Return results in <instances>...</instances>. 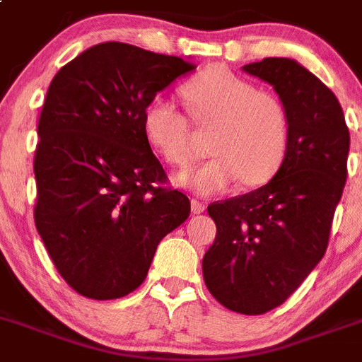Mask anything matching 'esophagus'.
Returning a JSON list of instances; mask_svg holds the SVG:
<instances>
[{
  "label": "esophagus",
  "instance_id": "esophagus-1",
  "mask_svg": "<svg viewBox=\"0 0 362 362\" xmlns=\"http://www.w3.org/2000/svg\"><path fill=\"white\" fill-rule=\"evenodd\" d=\"M191 209H192V212H194V214H202V212H204L207 207H205L204 202L197 200V198H192V200H191Z\"/></svg>",
  "mask_w": 362,
  "mask_h": 362
}]
</instances>
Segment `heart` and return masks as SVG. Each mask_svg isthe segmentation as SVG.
I'll return each instance as SVG.
<instances>
[{
  "mask_svg": "<svg viewBox=\"0 0 362 362\" xmlns=\"http://www.w3.org/2000/svg\"><path fill=\"white\" fill-rule=\"evenodd\" d=\"M194 119L218 124L211 141L214 157L194 173L177 177L178 185L198 194H218L239 180L261 185L272 180L288 151L289 119L282 101L257 90L248 80L225 67H209L182 89ZM146 139L177 168L197 158L187 119L168 100L155 98L143 116Z\"/></svg>",
  "mask_w": 362,
  "mask_h": 362,
  "instance_id": "b5f03b06",
  "label": "heart"
}]
</instances>
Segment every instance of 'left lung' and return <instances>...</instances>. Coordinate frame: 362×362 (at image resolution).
Returning a JSON list of instances; mask_svg holds the SVG:
<instances>
[{
    "label": "left lung",
    "instance_id": "8db88e82",
    "mask_svg": "<svg viewBox=\"0 0 362 362\" xmlns=\"http://www.w3.org/2000/svg\"><path fill=\"white\" fill-rule=\"evenodd\" d=\"M243 71L279 94L289 119L288 151L268 184L209 205L216 239L202 268L223 307L252 316L286 302L325 255L350 134L332 90L296 60L269 57Z\"/></svg>",
    "mask_w": 362,
    "mask_h": 362
}]
</instances>
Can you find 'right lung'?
<instances>
[{
	"instance_id": "right-lung-1",
	"label": "right lung",
	"mask_w": 362,
	"mask_h": 362,
	"mask_svg": "<svg viewBox=\"0 0 362 362\" xmlns=\"http://www.w3.org/2000/svg\"><path fill=\"white\" fill-rule=\"evenodd\" d=\"M194 69L124 42L80 53L49 83L33 160L35 227L57 272L93 300L127 296L146 279L164 235L189 218L143 128L146 105Z\"/></svg>"
}]
</instances>
